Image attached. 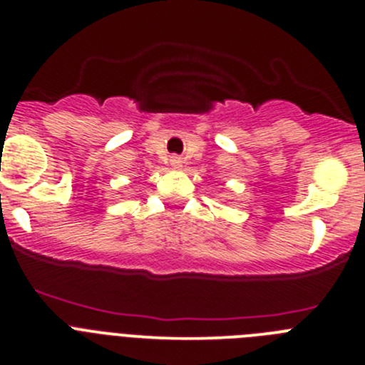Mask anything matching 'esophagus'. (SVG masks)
<instances>
[{
    "label": "esophagus",
    "instance_id": "esophagus-1",
    "mask_svg": "<svg viewBox=\"0 0 365 365\" xmlns=\"http://www.w3.org/2000/svg\"><path fill=\"white\" fill-rule=\"evenodd\" d=\"M169 162H171V165L175 169H180V168H182V164H183V160L180 159V157H171V159H169Z\"/></svg>",
    "mask_w": 365,
    "mask_h": 365
}]
</instances>
